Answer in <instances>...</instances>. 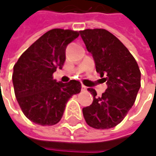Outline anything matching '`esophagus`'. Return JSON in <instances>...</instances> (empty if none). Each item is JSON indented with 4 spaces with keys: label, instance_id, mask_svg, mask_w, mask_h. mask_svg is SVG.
Masks as SVG:
<instances>
[{
    "label": "esophagus",
    "instance_id": "esophagus-1",
    "mask_svg": "<svg viewBox=\"0 0 156 156\" xmlns=\"http://www.w3.org/2000/svg\"><path fill=\"white\" fill-rule=\"evenodd\" d=\"M87 89V87H85L84 85H81V90H86Z\"/></svg>",
    "mask_w": 156,
    "mask_h": 156
}]
</instances>
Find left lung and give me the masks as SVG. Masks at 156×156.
I'll use <instances>...</instances> for the list:
<instances>
[{
  "instance_id": "8db88e82",
  "label": "left lung",
  "mask_w": 156,
  "mask_h": 156,
  "mask_svg": "<svg viewBox=\"0 0 156 156\" xmlns=\"http://www.w3.org/2000/svg\"><path fill=\"white\" fill-rule=\"evenodd\" d=\"M87 51L92 54L96 72L107 82L108 88L96 96L93 88L92 104L82 108L88 126L96 129L115 127L134 105L141 87V71L134 56L122 42L103 28L80 31Z\"/></svg>"
}]
</instances>
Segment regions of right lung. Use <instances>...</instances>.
I'll use <instances>...</instances> for the list:
<instances>
[{"label": "right lung", "mask_w": 156, "mask_h": 156, "mask_svg": "<svg viewBox=\"0 0 156 156\" xmlns=\"http://www.w3.org/2000/svg\"><path fill=\"white\" fill-rule=\"evenodd\" d=\"M79 32L54 28L41 36L24 52L14 66L15 94L25 116L41 126L58 123L68 101L81 92L80 81L68 83L53 79L56 69H62L68 44Z\"/></svg>", "instance_id": "add662e5"}]
</instances>
